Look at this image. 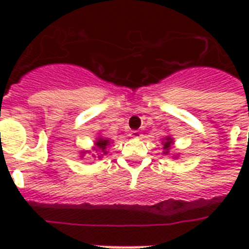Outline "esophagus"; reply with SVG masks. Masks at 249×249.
I'll return each instance as SVG.
<instances>
[{"mask_svg": "<svg viewBox=\"0 0 249 249\" xmlns=\"http://www.w3.org/2000/svg\"><path fill=\"white\" fill-rule=\"evenodd\" d=\"M129 136L132 137V138H136V140H140L141 133L138 132V130H133V132H130V134H129Z\"/></svg>", "mask_w": 249, "mask_h": 249, "instance_id": "esophagus-1", "label": "esophagus"}]
</instances>
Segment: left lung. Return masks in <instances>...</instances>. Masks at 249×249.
Here are the masks:
<instances>
[{"label":"left lung","mask_w":249,"mask_h":249,"mask_svg":"<svg viewBox=\"0 0 249 249\" xmlns=\"http://www.w3.org/2000/svg\"><path fill=\"white\" fill-rule=\"evenodd\" d=\"M161 143H163V154L164 155H170V151L173 150V146H174V140L170 136H165L163 138V141H161ZM178 155H173L172 158H174V159H177Z\"/></svg>","instance_id":"obj_1"}]
</instances>
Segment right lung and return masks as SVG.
<instances>
[{"label":"right lung","instance_id":"add662e5","mask_svg":"<svg viewBox=\"0 0 249 249\" xmlns=\"http://www.w3.org/2000/svg\"><path fill=\"white\" fill-rule=\"evenodd\" d=\"M109 143H111V140H108V138H103V137H97L95 138V141H94V146L91 148H93L94 151L97 152L98 155H93V158H98V159H102L103 156L107 154V147L109 146ZM88 152H90L89 150H85V151H81L80 154H81V156L80 158H84L85 156V154H88Z\"/></svg>","mask_w":249,"mask_h":249}]
</instances>
